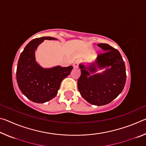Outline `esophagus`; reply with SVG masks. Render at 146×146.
<instances>
[{
	"label": "esophagus",
	"instance_id": "obj_1",
	"mask_svg": "<svg viewBox=\"0 0 146 146\" xmlns=\"http://www.w3.org/2000/svg\"><path fill=\"white\" fill-rule=\"evenodd\" d=\"M78 62H77V61L75 62H74L73 64V66L75 68H78Z\"/></svg>",
	"mask_w": 146,
	"mask_h": 146
}]
</instances>
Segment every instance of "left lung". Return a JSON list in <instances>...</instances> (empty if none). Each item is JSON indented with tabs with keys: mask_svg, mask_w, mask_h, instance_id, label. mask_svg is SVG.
I'll return each instance as SVG.
<instances>
[{
	"mask_svg": "<svg viewBox=\"0 0 146 146\" xmlns=\"http://www.w3.org/2000/svg\"><path fill=\"white\" fill-rule=\"evenodd\" d=\"M105 53L87 65L81 63L78 90L83 98L97 106L110 103L122 92L126 81L125 66L117 49L107 44H98ZM105 70L97 73L98 69Z\"/></svg>",
	"mask_w": 146,
	"mask_h": 146,
	"instance_id": "8db88e82",
	"label": "left lung"
}]
</instances>
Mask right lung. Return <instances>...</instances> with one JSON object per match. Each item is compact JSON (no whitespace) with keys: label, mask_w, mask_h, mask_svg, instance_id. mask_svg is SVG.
Instances as JSON below:
<instances>
[{"label":"right lung","mask_w":146,"mask_h":146,"mask_svg":"<svg viewBox=\"0 0 146 146\" xmlns=\"http://www.w3.org/2000/svg\"><path fill=\"white\" fill-rule=\"evenodd\" d=\"M44 40L57 39L51 36L35 38L24 49L18 61L17 81L24 96L35 103H44L57 95L61 82L70 75L73 66H56L44 68L35 59V51Z\"/></svg>","instance_id":"1"}]
</instances>
